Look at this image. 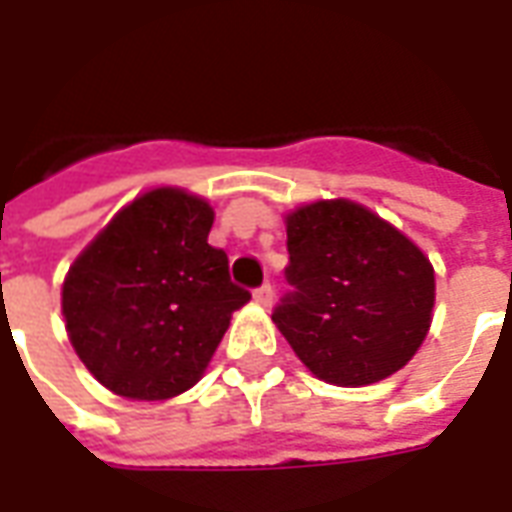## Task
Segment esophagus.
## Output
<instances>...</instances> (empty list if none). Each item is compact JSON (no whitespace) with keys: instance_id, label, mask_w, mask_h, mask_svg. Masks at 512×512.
Instances as JSON below:
<instances>
[{"instance_id":"34e87169","label":"esophagus","mask_w":512,"mask_h":512,"mask_svg":"<svg viewBox=\"0 0 512 512\" xmlns=\"http://www.w3.org/2000/svg\"><path fill=\"white\" fill-rule=\"evenodd\" d=\"M252 296H255V301L257 304H260V307H271V301H274V288H271V285H260V288H255V293H252Z\"/></svg>"}]
</instances>
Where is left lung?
Wrapping results in <instances>:
<instances>
[{
  "label": "left lung",
  "instance_id": "8db88e82",
  "mask_svg": "<svg viewBox=\"0 0 512 512\" xmlns=\"http://www.w3.org/2000/svg\"><path fill=\"white\" fill-rule=\"evenodd\" d=\"M290 293L271 321L326 384L365 386L417 354L436 301L433 266L417 244L351 200L288 213Z\"/></svg>",
  "mask_w": 512,
  "mask_h": 512
}]
</instances>
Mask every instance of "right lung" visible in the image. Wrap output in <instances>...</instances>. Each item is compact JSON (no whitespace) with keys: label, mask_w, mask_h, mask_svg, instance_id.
Returning <instances> with one entry per match:
<instances>
[{"label":"right lung","mask_w":512,"mask_h":512,"mask_svg":"<svg viewBox=\"0 0 512 512\" xmlns=\"http://www.w3.org/2000/svg\"><path fill=\"white\" fill-rule=\"evenodd\" d=\"M213 208L189 191L153 189L73 260L62 315L76 354L106 389L167 400L200 381L235 310L252 299L208 244Z\"/></svg>","instance_id":"add662e5"}]
</instances>
